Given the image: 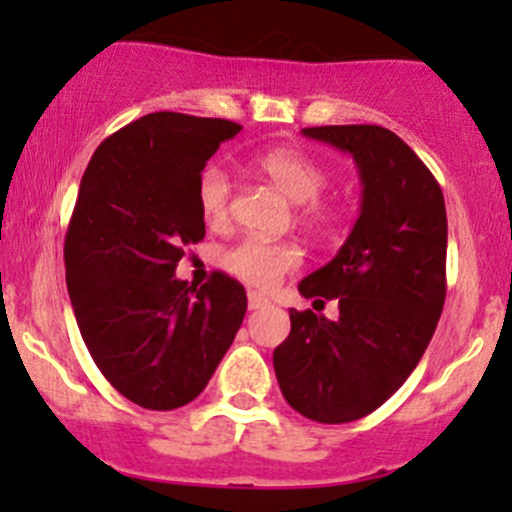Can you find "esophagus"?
I'll return each instance as SVG.
<instances>
[{
  "label": "esophagus",
  "mask_w": 512,
  "mask_h": 512,
  "mask_svg": "<svg viewBox=\"0 0 512 512\" xmlns=\"http://www.w3.org/2000/svg\"><path fill=\"white\" fill-rule=\"evenodd\" d=\"M267 304H270V299L262 297V294H257V292L247 294V307L250 309H262V307H267Z\"/></svg>",
  "instance_id": "esophagus-1"
}]
</instances>
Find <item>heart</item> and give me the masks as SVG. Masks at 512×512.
<instances>
[{"mask_svg": "<svg viewBox=\"0 0 512 512\" xmlns=\"http://www.w3.org/2000/svg\"><path fill=\"white\" fill-rule=\"evenodd\" d=\"M257 170L272 180L292 203L302 205V215L312 225H327L334 218V208L319 200L327 188L329 175L322 163L307 156L299 148H270L257 156ZM198 208L203 220L215 230L225 227L232 218V188L230 173L223 165H208L200 173ZM302 250L292 242H267L257 237L237 242L225 255V267L235 277L257 289H272L287 272L299 267Z\"/></svg>", "mask_w": 512, "mask_h": 512, "instance_id": "1", "label": "heart"}]
</instances>
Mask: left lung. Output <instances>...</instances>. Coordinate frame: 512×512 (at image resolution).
<instances>
[{
  "label": "left lung",
  "mask_w": 512,
  "mask_h": 512,
  "mask_svg": "<svg viewBox=\"0 0 512 512\" xmlns=\"http://www.w3.org/2000/svg\"><path fill=\"white\" fill-rule=\"evenodd\" d=\"M304 136L352 153L361 210L332 262L299 282L339 317L289 309L272 354L282 396L319 423L369 416L421 361L446 302V203L423 160L381 126H314Z\"/></svg>",
  "instance_id": "8db88e82"
}]
</instances>
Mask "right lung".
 <instances>
[{"label":"right lung","mask_w":512,"mask_h":512,"mask_svg":"<svg viewBox=\"0 0 512 512\" xmlns=\"http://www.w3.org/2000/svg\"><path fill=\"white\" fill-rule=\"evenodd\" d=\"M242 126L158 111L108 136L89 160L64 242L66 287L91 359L118 394L151 411L208 386L247 309L245 287L213 272L175 277L205 237L198 178Z\"/></svg>","instance_id":"right-lung-1"}]
</instances>
